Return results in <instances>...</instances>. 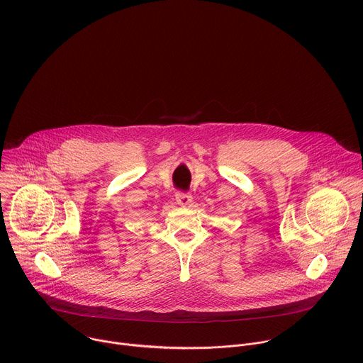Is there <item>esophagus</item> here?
Listing matches in <instances>:
<instances>
[{
  "mask_svg": "<svg viewBox=\"0 0 363 363\" xmlns=\"http://www.w3.org/2000/svg\"><path fill=\"white\" fill-rule=\"evenodd\" d=\"M177 202L179 205H189L192 202V195L191 194H186V192H177Z\"/></svg>",
  "mask_w": 363,
  "mask_h": 363,
  "instance_id": "obj_1",
  "label": "esophagus"
}]
</instances>
